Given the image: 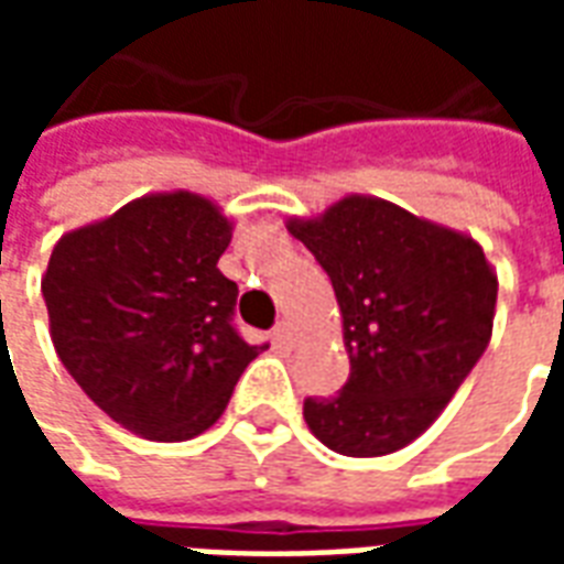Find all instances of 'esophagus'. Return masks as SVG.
I'll list each match as a JSON object with an SVG mask.
<instances>
[{
	"instance_id": "esophagus-1",
	"label": "esophagus",
	"mask_w": 564,
	"mask_h": 564,
	"mask_svg": "<svg viewBox=\"0 0 564 564\" xmlns=\"http://www.w3.org/2000/svg\"><path fill=\"white\" fill-rule=\"evenodd\" d=\"M271 341L278 344V347H293V332H290V326H286V323H278L274 332H271Z\"/></svg>"
}]
</instances>
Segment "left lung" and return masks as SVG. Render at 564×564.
Returning <instances> with one entry per match:
<instances>
[{"mask_svg": "<svg viewBox=\"0 0 564 564\" xmlns=\"http://www.w3.org/2000/svg\"><path fill=\"white\" fill-rule=\"evenodd\" d=\"M286 229L329 274L350 354L338 395L305 399L307 429L344 456L402 449L489 344L498 281L484 250L383 198L350 196Z\"/></svg>", "mask_w": 564, "mask_h": 564, "instance_id": "1", "label": "left lung"}]
</instances>
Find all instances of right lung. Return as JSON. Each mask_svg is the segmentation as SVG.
I'll return each instance as SVG.
<instances>
[{
	"label": "right lung",
	"instance_id": "1",
	"mask_svg": "<svg viewBox=\"0 0 564 564\" xmlns=\"http://www.w3.org/2000/svg\"><path fill=\"white\" fill-rule=\"evenodd\" d=\"M232 226L208 198L165 193L59 238L42 281L59 362L115 423L186 441L220 420L262 347L235 329L217 259Z\"/></svg>",
	"mask_w": 564,
	"mask_h": 564
}]
</instances>
